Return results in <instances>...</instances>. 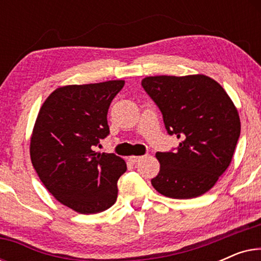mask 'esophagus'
I'll return each mask as SVG.
<instances>
[{
    "label": "esophagus",
    "instance_id": "esophagus-1",
    "mask_svg": "<svg viewBox=\"0 0 261 261\" xmlns=\"http://www.w3.org/2000/svg\"><path fill=\"white\" fill-rule=\"evenodd\" d=\"M142 158H144V155H132V156H129V162L135 164V163L140 162Z\"/></svg>",
    "mask_w": 261,
    "mask_h": 261
}]
</instances>
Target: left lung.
<instances>
[{
  "label": "left lung",
  "instance_id": "1",
  "mask_svg": "<svg viewBox=\"0 0 261 261\" xmlns=\"http://www.w3.org/2000/svg\"><path fill=\"white\" fill-rule=\"evenodd\" d=\"M141 85L163 114L177 152H156L160 170L151 183L159 194L188 199L209 191L228 169L240 137L237 107L205 74L152 76Z\"/></svg>",
  "mask_w": 261,
  "mask_h": 261
}]
</instances>
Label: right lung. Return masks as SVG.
Segmentation results:
<instances>
[{"label":"right lung","instance_id":"obj_1","mask_svg":"<svg viewBox=\"0 0 261 261\" xmlns=\"http://www.w3.org/2000/svg\"><path fill=\"white\" fill-rule=\"evenodd\" d=\"M124 81L65 85L42 103L31 137L33 167L57 201L80 214L110 208L126 162L114 153H97L109 134L107 114Z\"/></svg>","mask_w":261,"mask_h":261}]
</instances>
